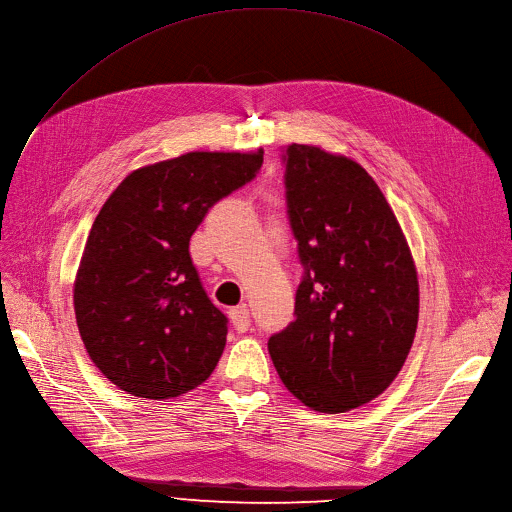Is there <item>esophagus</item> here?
I'll use <instances>...</instances> for the list:
<instances>
[{
    "label": "esophagus",
    "mask_w": 512,
    "mask_h": 512,
    "mask_svg": "<svg viewBox=\"0 0 512 512\" xmlns=\"http://www.w3.org/2000/svg\"><path fill=\"white\" fill-rule=\"evenodd\" d=\"M230 320L238 332H247L251 326V314L247 305H238L230 309Z\"/></svg>",
    "instance_id": "34e87169"
}]
</instances>
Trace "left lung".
Here are the masks:
<instances>
[{"label": "left lung", "mask_w": 512, "mask_h": 512, "mask_svg": "<svg viewBox=\"0 0 512 512\" xmlns=\"http://www.w3.org/2000/svg\"><path fill=\"white\" fill-rule=\"evenodd\" d=\"M288 219L305 268L295 320L270 337L284 387L337 414L379 397L402 370L418 324V274L385 194L343 154L284 152Z\"/></svg>", "instance_id": "1"}]
</instances>
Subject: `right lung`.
<instances>
[{"mask_svg": "<svg viewBox=\"0 0 512 512\" xmlns=\"http://www.w3.org/2000/svg\"><path fill=\"white\" fill-rule=\"evenodd\" d=\"M257 152H186L131 171L106 198L73 286L79 335L106 379L136 397L203 385L226 347L228 318L190 259L207 211L251 182Z\"/></svg>", "mask_w": 512, "mask_h": 512, "instance_id": "add662e5", "label": "right lung"}]
</instances>
